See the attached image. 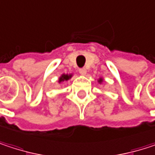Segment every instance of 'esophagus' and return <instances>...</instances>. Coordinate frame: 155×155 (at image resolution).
<instances>
[{"mask_svg":"<svg viewBox=\"0 0 155 155\" xmlns=\"http://www.w3.org/2000/svg\"><path fill=\"white\" fill-rule=\"evenodd\" d=\"M79 73H80L81 75H86V74H87V70H86L85 68H81V69H80V70H79Z\"/></svg>","mask_w":155,"mask_h":155,"instance_id":"34e87169","label":"esophagus"}]
</instances>
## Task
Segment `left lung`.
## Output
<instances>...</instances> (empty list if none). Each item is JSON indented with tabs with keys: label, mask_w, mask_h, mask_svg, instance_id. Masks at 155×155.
Wrapping results in <instances>:
<instances>
[{
	"label": "left lung",
	"mask_w": 155,
	"mask_h": 155,
	"mask_svg": "<svg viewBox=\"0 0 155 155\" xmlns=\"http://www.w3.org/2000/svg\"><path fill=\"white\" fill-rule=\"evenodd\" d=\"M98 82H99L100 84L103 83V82H104V79H103V78H102V77L99 78V79H98Z\"/></svg>",
	"instance_id": "obj_1"
}]
</instances>
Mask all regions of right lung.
<instances>
[{
    "instance_id": "right-lung-1",
    "label": "right lung",
    "mask_w": 155,
    "mask_h": 155,
    "mask_svg": "<svg viewBox=\"0 0 155 155\" xmlns=\"http://www.w3.org/2000/svg\"><path fill=\"white\" fill-rule=\"evenodd\" d=\"M72 77H73V74H63L59 77V79H58V82L59 83H62V82H64L65 81H68L69 79H71Z\"/></svg>"
}]
</instances>
